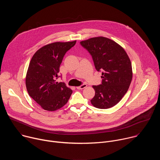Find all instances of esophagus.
<instances>
[{"mask_svg": "<svg viewBox=\"0 0 160 160\" xmlns=\"http://www.w3.org/2000/svg\"><path fill=\"white\" fill-rule=\"evenodd\" d=\"M87 84H82V85H80V86H78V87H77V89H83L84 88H85V87H87Z\"/></svg>", "mask_w": 160, "mask_h": 160, "instance_id": "obj_1", "label": "esophagus"}]
</instances>
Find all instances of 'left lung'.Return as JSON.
<instances>
[{
  "label": "left lung",
  "mask_w": 160,
  "mask_h": 160,
  "mask_svg": "<svg viewBox=\"0 0 160 160\" xmlns=\"http://www.w3.org/2000/svg\"><path fill=\"white\" fill-rule=\"evenodd\" d=\"M80 44L92 56L96 70L102 72V83L92 86L96 94L91 104L99 109L115 106L127 93L132 79L128 56L121 45L104 37L90 38Z\"/></svg>",
  "instance_id": "1"
}]
</instances>
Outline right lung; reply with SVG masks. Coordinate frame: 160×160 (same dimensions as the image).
<instances>
[{"label": "right lung", "mask_w": 160, "mask_h": 160, "mask_svg": "<svg viewBox=\"0 0 160 160\" xmlns=\"http://www.w3.org/2000/svg\"><path fill=\"white\" fill-rule=\"evenodd\" d=\"M77 40L57 42L45 45L33 56L26 76L29 96L42 108L54 111L63 107L73 91L64 82H57L59 67L66 52Z\"/></svg>", "instance_id": "1"}]
</instances>
